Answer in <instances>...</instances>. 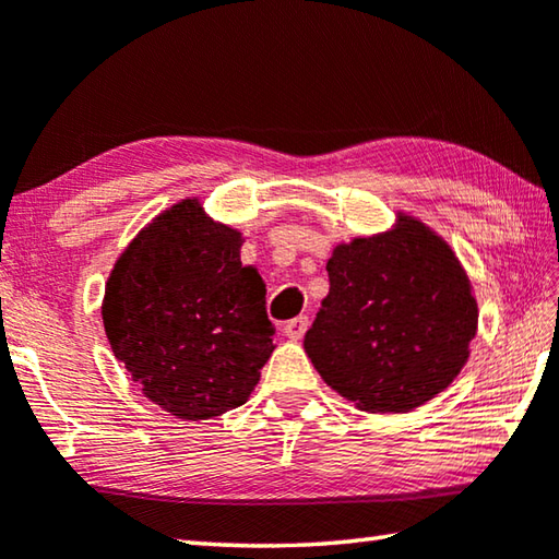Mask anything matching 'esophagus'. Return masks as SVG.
Here are the masks:
<instances>
[{"label":"esophagus","mask_w":559,"mask_h":559,"mask_svg":"<svg viewBox=\"0 0 559 559\" xmlns=\"http://www.w3.org/2000/svg\"><path fill=\"white\" fill-rule=\"evenodd\" d=\"M308 324H310V320L306 318V314H300V318H293L283 324V332H286L288 340H302V334L308 332Z\"/></svg>","instance_id":"obj_1"}]
</instances>
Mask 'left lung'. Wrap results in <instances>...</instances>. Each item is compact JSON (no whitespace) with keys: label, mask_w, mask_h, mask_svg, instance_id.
<instances>
[{"label":"left lung","mask_w":559,"mask_h":559,"mask_svg":"<svg viewBox=\"0 0 559 559\" xmlns=\"http://www.w3.org/2000/svg\"><path fill=\"white\" fill-rule=\"evenodd\" d=\"M330 293L306 334L322 381L369 413H405L438 395L469 357L476 300L452 249L418 219L340 245Z\"/></svg>","instance_id":"left-lung-1"}]
</instances>
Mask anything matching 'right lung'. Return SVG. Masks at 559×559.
<instances>
[{
  "label": "right lung",
  "mask_w": 559,
  "mask_h": 559,
  "mask_svg": "<svg viewBox=\"0 0 559 559\" xmlns=\"http://www.w3.org/2000/svg\"><path fill=\"white\" fill-rule=\"evenodd\" d=\"M241 235L198 200L158 215L109 273L103 320L115 357L180 420L247 403L273 352L266 286L241 266Z\"/></svg>",
  "instance_id": "obj_1"
}]
</instances>
